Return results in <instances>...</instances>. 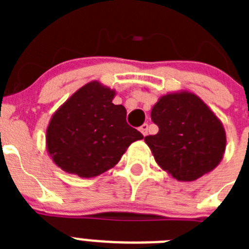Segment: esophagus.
<instances>
[{"label":"esophagus","mask_w":249,"mask_h":249,"mask_svg":"<svg viewBox=\"0 0 249 249\" xmlns=\"http://www.w3.org/2000/svg\"><path fill=\"white\" fill-rule=\"evenodd\" d=\"M140 131L142 132V135L147 136V133H148V124H147V123L142 124V126L140 127Z\"/></svg>","instance_id":"obj_1"}]
</instances>
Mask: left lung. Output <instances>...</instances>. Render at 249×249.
I'll list each match as a JSON object with an SVG mask.
<instances>
[{
	"label": "left lung",
	"mask_w": 249,
	"mask_h": 249,
	"mask_svg": "<svg viewBox=\"0 0 249 249\" xmlns=\"http://www.w3.org/2000/svg\"><path fill=\"white\" fill-rule=\"evenodd\" d=\"M151 118L158 132L144 141L156 162L176 179L195 181L221 162L226 132L196 94H166L152 108Z\"/></svg>",
	"instance_id": "1"
}]
</instances>
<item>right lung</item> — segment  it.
<instances>
[{
    "instance_id": "right-lung-1",
    "label": "right lung",
    "mask_w": 249,
    "mask_h": 249,
    "mask_svg": "<svg viewBox=\"0 0 249 249\" xmlns=\"http://www.w3.org/2000/svg\"><path fill=\"white\" fill-rule=\"evenodd\" d=\"M114 91L98 82L83 86L51 118L47 149L68 173L94 177L118 163L132 142L142 140L127 123V111L113 105Z\"/></svg>"
}]
</instances>
